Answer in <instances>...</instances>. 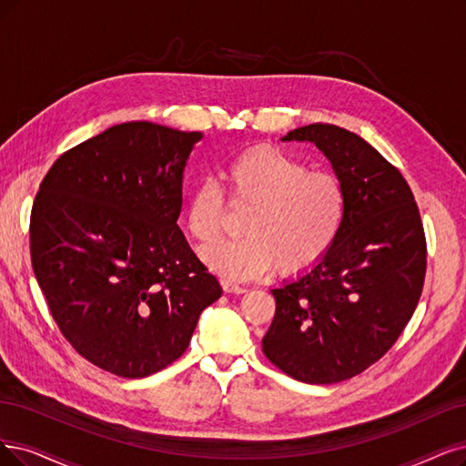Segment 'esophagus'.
Segmentation results:
<instances>
[{"label":"esophagus","instance_id":"1","mask_svg":"<svg viewBox=\"0 0 466 466\" xmlns=\"http://www.w3.org/2000/svg\"><path fill=\"white\" fill-rule=\"evenodd\" d=\"M220 284H222V289L227 291V294H246V291H248L244 286L234 284L232 280H227V279H222Z\"/></svg>","mask_w":466,"mask_h":466}]
</instances>
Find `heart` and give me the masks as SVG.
Here are the masks:
<instances>
[{"instance_id":"1","label":"heart","mask_w":466,"mask_h":466,"mask_svg":"<svg viewBox=\"0 0 466 466\" xmlns=\"http://www.w3.org/2000/svg\"><path fill=\"white\" fill-rule=\"evenodd\" d=\"M224 178L236 205L249 207L239 239L201 251L227 280H249L277 268L294 279L313 270L334 248L348 217V192L326 170H311L277 146H251L228 161ZM227 220V198L213 180H201L186 207V227L198 242L217 239Z\"/></svg>"}]
</instances>
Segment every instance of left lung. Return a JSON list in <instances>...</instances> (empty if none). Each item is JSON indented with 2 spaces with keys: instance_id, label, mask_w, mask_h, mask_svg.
Listing matches in <instances>:
<instances>
[{
  "instance_id": "obj_1",
  "label": "left lung",
  "mask_w": 466,
  "mask_h": 466,
  "mask_svg": "<svg viewBox=\"0 0 466 466\" xmlns=\"http://www.w3.org/2000/svg\"><path fill=\"white\" fill-rule=\"evenodd\" d=\"M284 142H313L348 192L334 248L305 277L270 289L277 299L263 353L307 384H336L367 370L393 346L419 305L426 236L407 180L357 134L309 125Z\"/></svg>"
}]
</instances>
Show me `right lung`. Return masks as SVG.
Returning a JSON list of instances; mask_svg holds the SVG:
<instances>
[{"label":"right lung","instance_id":"add662e5","mask_svg":"<svg viewBox=\"0 0 466 466\" xmlns=\"http://www.w3.org/2000/svg\"><path fill=\"white\" fill-rule=\"evenodd\" d=\"M198 140L146 120L111 127L65 151L32 205V268L51 317L80 357L120 378L175 363L222 294L177 224Z\"/></svg>","mask_w":466,"mask_h":466}]
</instances>
